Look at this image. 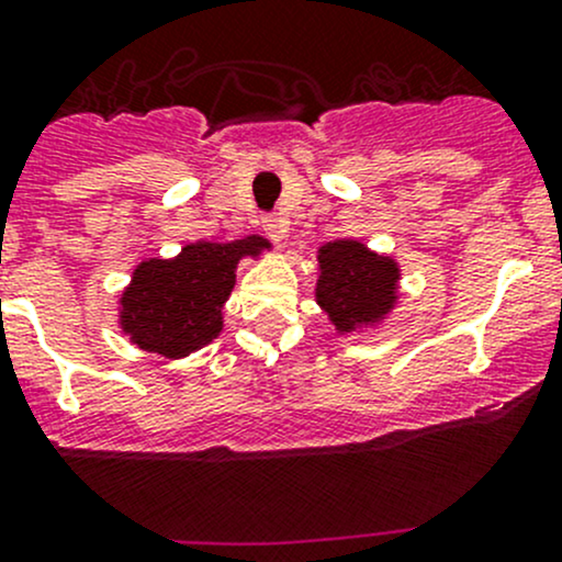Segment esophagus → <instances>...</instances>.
<instances>
[{
  "instance_id": "esophagus-1",
  "label": "esophagus",
  "mask_w": 562,
  "mask_h": 562,
  "mask_svg": "<svg viewBox=\"0 0 562 562\" xmlns=\"http://www.w3.org/2000/svg\"><path fill=\"white\" fill-rule=\"evenodd\" d=\"M259 222H262L265 235H270V238H273V240H281L283 235H286V220H281V216L265 214Z\"/></svg>"
}]
</instances>
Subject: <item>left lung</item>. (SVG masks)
I'll use <instances>...</instances> for the list:
<instances>
[{
    "label": "left lung",
    "instance_id": "8db88e82",
    "mask_svg": "<svg viewBox=\"0 0 562 562\" xmlns=\"http://www.w3.org/2000/svg\"><path fill=\"white\" fill-rule=\"evenodd\" d=\"M400 265L351 238L318 249L316 303L340 335L375 327L396 305Z\"/></svg>",
    "mask_w": 562,
    "mask_h": 562
}]
</instances>
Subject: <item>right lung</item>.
I'll use <instances>...</instances> for the list:
<instances>
[{
	"label": "right lung",
	"instance_id": "add662e5",
	"mask_svg": "<svg viewBox=\"0 0 562 562\" xmlns=\"http://www.w3.org/2000/svg\"><path fill=\"white\" fill-rule=\"evenodd\" d=\"M270 244L259 235L211 244H187L173 259H147L120 297V327L142 351L166 359L209 346L222 331V307L235 286L244 257H259Z\"/></svg>",
	"mask_w": 562,
	"mask_h": 562
}]
</instances>
